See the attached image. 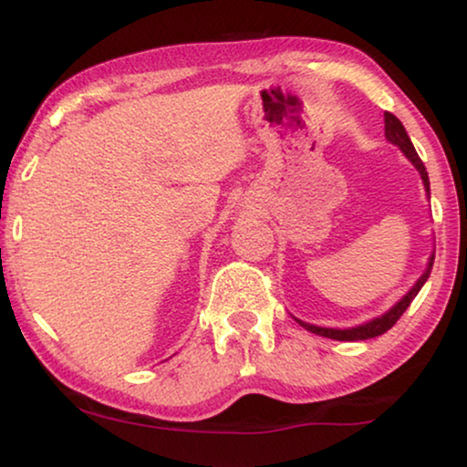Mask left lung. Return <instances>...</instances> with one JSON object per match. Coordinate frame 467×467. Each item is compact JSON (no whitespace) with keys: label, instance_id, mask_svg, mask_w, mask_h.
Instances as JSON below:
<instances>
[{"label":"left lung","instance_id":"left-lung-1","mask_svg":"<svg viewBox=\"0 0 467 467\" xmlns=\"http://www.w3.org/2000/svg\"><path fill=\"white\" fill-rule=\"evenodd\" d=\"M383 122H386V140L390 141V144L397 146V149L403 152V155L410 159L411 165L418 170V174H420L422 179V185H424V192H427V198H431V185H429V174H427V168H424V163L420 161V157H418V152L414 149V144H411L410 135H407L403 122L399 120L397 116L390 114V111H386L383 114ZM433 258H435V252H431L429 256V263H427V269H424V274L418 277L416 285L407 291L403 297L399 299L397 304L392 306L390 310L383 312L381 317H375L370 318V321L362 323V326H356V327H347V329H338V327H318V326H312V323H306V321H299V318H295V321L299 323V326L308 329L312 334H318V336H326V338H332V340H368V338H375V336H381L383 332H388L394 323L399 321L400 315L410 308V304L414 302V297L418 293H420V288L424 286V282L429 280L431 275V269H433Z\"/></svg>","mask_w":467,"mask_h":467}]
</instances>
